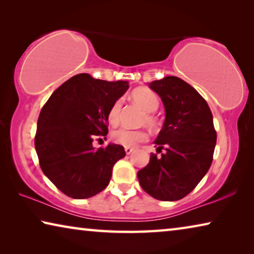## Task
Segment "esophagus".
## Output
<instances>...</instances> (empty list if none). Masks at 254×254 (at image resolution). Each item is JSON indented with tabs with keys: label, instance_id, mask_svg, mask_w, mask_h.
Returning <instances> with one entry per match:
<instances>
[{
	"label": "esophagus",
	"instance_id": "34e87169",
	"mask_svg": "<svg viewBox=\"0 0 254 254\" xmlns=\"http://www.w3.org/2000/svg\"><path fill=\"white\" fill-rule=\"evenodd\" d=\"M124 150H126V153L127 154H131L133 152V149L132 148H128V147H126V148H124Z\"/></svg>",
	"mask_w": 254,
	"mask_h": 254
}]
</instances>
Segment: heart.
I'll return each instance as SVG.
<instances>
[{
	"instance_id": "b5f03b06",
	"label": "heart",
	"mask_w": 254,
	"mask_h": 254,
	"mask_svg": "<svg viewBox=\"0 0 254 254\" xmlns=\"http://www.w3.org/2000/svg\"><path fill=\"white\" fill-rule=\"evenodd\" d=\"M132 98L137 104L142 107L145 113L143 118V122L150 127H154L157 126V119L153 117V112L157 111L159 107V98L152 91L148 88L141 87L136 88L132 92ZM122 109V100H117L112 104L111 109L107 114V119L111 124H117L120 120ZM112 139L115 143L121 144L123 147H135L137 143L143 142L147 140L148 134L142 130H132L128 127H120L112 132Z\"/></svg>"
}]
</instances>
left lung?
I'll list each match as a JSON object with an SVG mask.
<instances>
[{
	"instance_id": "left-lung-1",
	"label": "left lung",
	"mask_w": 254,
	"mask_h": 254,
	"mask_svg": "<svg viewBox=\"0 0 254 254\" xmlns=\"http://www.w3.org/2000/svg\"><path fill=\"white\" fill-rule=\"evenodd\" d=\"M149 87L160 96L166 119L154 144L157 158L137 171L141 187L153 198L175 201L184 198L207 173L216 144L213 115L200 94L175 76L153 80Z\"/></svg>"
}]
</instances>
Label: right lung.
Here are the masks:
<instances>
[{
    "label": "right lung",
    "instance_id": "right-lung-1",
    "mask_svg": "<svg viewBox=\"0 0 254 254\" xmlns=\"http://www.w3.org/2000/svg\"><path fill=\"white\" fill-rule=\"evenodd\" d=\"M127 88L126 80L78 74L59 86L42 107L34 147L41 170L65 195L85 199L101 192L113 166L126 157L122 145L95 150L93 141L107 134L109 111Z\"/></svg>",
    "mask_w": 254,
    "mask_h": 254
}]
</instances>
